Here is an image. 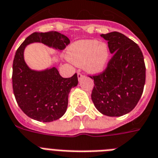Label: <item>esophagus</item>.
I'll return each mask as SVG.
<instances>
[{"mask_svg":"<svg viewBox=\"0 0 158 158\" xmlns=\"http://www.w3.org/2000/svg\"><path fill=\"white\" fill-rule=\"evenodd\" d=\"M77 77H78V79H79V80H81V79L83 77V75L81 74V73L80 71H77Z\"/></svg>","mask_w":158,"mask_h":158,"instance_id":"1","label":"esophagus"}]
</instances>
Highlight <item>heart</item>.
<instances>
[{
  "instance_id": "1",
  "label": "heart",
  "mask_w": 158,
  "mask_h": 158,
  "mask_svg": "<svg viewBox=\"0 0 158 158\" xmlns=\"http://www.w3.org/2000/svg\"><path fill=\"white\" fill-rule=\"evenodd\" d=\"M67 57L77 65L83 66L91 73H98L105 70L110 60V50L106 43L97 40H80L70 45Z\"/></svg>"
}]
</instances>
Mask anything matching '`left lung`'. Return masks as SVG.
Segmentation results:
<instances>
[{"label": "left lung", "instance_id": "1", "mask_svg": "<svg viewBox=\"0 0 158 158\" xmlns=\"http://www.w3.org/2000/svg\"><path fill=\"white\" fill-rule=\"evenodd\" d=\"M113 54L102 73L90 76L94 80L91 99L105 115L129 113L140 100L146 80L143 55L136 43L118 32L101 35Z\"/></svg>", "mask_w": 158, "mask_h": 158}]
</instances>
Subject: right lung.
I'll return each mask as SVG.
<instances>
[{
  "label": "right lung",
  "instance_id": "1",
  "mask_svg": "<svg viewBox=\"0 0 158 158\" xmlns=\"http://www.w3.org/2000/svg\"><path fill=\"white\" fill-rule=\"evenodd\" d=\"M35 42L63 50L70 40L57 31L33 33L17 49L13 61V92L19 108L33 119L52 122L65 114L68 94L77 85V75L63 78L55 68L42 72L29 69L24 62V50L26 45Z\"/></svg>",
  "mask_w": 158,
  "mask_h": 158
}]
</instances>
